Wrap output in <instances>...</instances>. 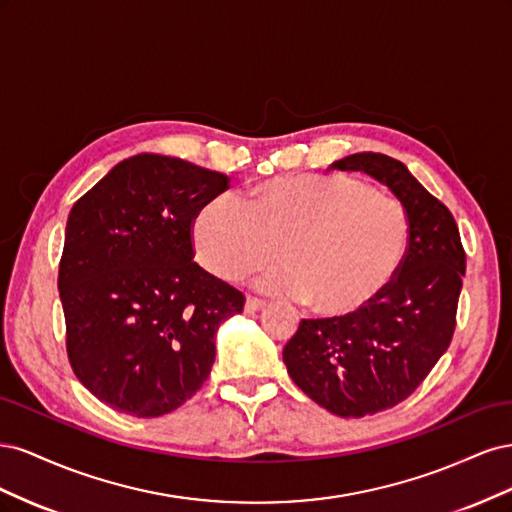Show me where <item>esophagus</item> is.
<instances>
[{
    "mask_svg": "<svg viewBox=\"0 0 512 512\" xmlns=\"http://www.w3.org/2000/svg\"><path fill=\"white\" fill-rule=\"evenodd\" d=\"M267 305V301H262V299H258V297H247L245 299V312L247 314H254V312H260L262 307Z\"/></svg>",
    "mask_w": 512,
    "mask_h": 512,
    "instance_id": "esophagus-1",
    "label": "esophagus"
}]
</instances>
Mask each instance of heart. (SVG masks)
Returning a JSON list of instances; mask_svg holds the SVG:
<instances>
[{
  "label": "heart",
  "mask_w": 512,
  "mask_h": 512,
  "mask_svg": "<svg viewBox=\"0 0 512 512\" xmlns=\"http://www.w3.org/2000/svg\"><path fill=\"white\" fill-rule=\"evenodd\" d=\"M200 265L235 282L280 258L271 292L303 297L322 316H352L391 286L408 243L404 207L350 177L297 175L262 183L247 207L213 196L192 226ZM281 250L277 251L276 247Z\"/></svg>",
  "instance_id": "1"
}]
</instances>
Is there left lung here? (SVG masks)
I'll list each match as a JSON object with an SVG mask.
<instances>
[{
    "label": "left lung",
    "instance_id": "left-lung-1",
    "mask_svg": "<svg viewBox=\"0 0 512 512\" xmlns=\"http://www.w3.org/2000/svg\"><path fill=\"white\" fill-rule=\"evenodd\" d=\"M335 170H361L406 211L408 247L391 286L352 316L301 320L284 346L294 384L337 416L361 418L408 399L451 346L466 275L453 213L384 153H352Z\"/></svg>",
    "mask_w": 512,
    "mask_h": 512
}]
</instances>
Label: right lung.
Listing matches in <instances>:
<instances>
[{"mask_svg": "<svg viewBox=\"0 0 512 512\" xmlns=\"http://www.w3.org/2000/svg\"><path fill=\"white\" fill-rule=\"evenodd\" d=\"M228 177L138 153L76 200L59 262L66 348L102 404L153 418L185 404L211 374L215 331L243 292L194 262L192 226Z\"/></svg>", "mask_w": 512, "mask_h": 512, "instance_id": "add662e5", "label": "right lung"}]
</instances>
